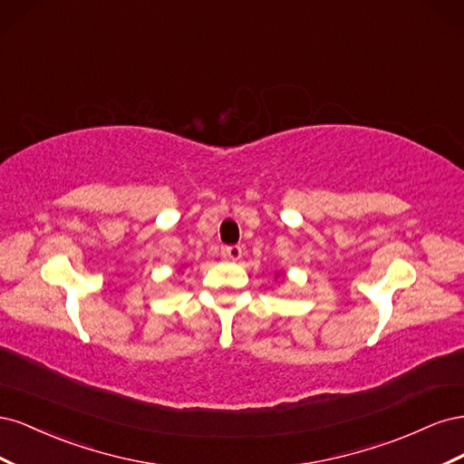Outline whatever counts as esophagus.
Returning <instances> with one entry per match:
<instances>
[{
    "label": "esophagus",
    "instance_id": "obj_1",
    "mask_svg": "<svg viewBox=\"0 0 464 464\" xmlns=\"http://www.w3.org/2000/svg\"><path fill=\"white\" fill-rule=\"evenodd\" d=\"M224 257L227 259H230V261H240L242 259V247L240 246H228V247H224Z\"/></svg>",
    "mask_w": 464,
    "mask_h": 464
}]
</instances>
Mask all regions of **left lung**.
Wrapping results in <instances>:
<instances>
[{"label": "left lung", "instance_id": "left-lung-1", "mask_svg": "<svg viewBox=\"0 0 464 464\" xmlns=\"http://www.w3.org/2000/svg\"><path fill=\"white\" fill-rule=\"evenodd\" d=\"M275 276H276V278H278V273H275Z\"/></svg>", "mask_w": 464, "mask_h": 464}]
</instances>
